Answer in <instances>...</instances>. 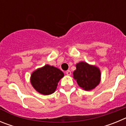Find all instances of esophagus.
I'll return each mask as SVG.
<instances>
[{"label":"esophagus","instance_id":"1","mask_svg":"<svg viewBox=\"0 0 126 126\" xmlns=\"http://www.w3.org/2000/svg\"><path fill=\"white\" fill-rule=\"evenodd\" d=\"M65 73H66L67 75H71V72L69 71V70H67V71H66V72H65Z\"/></svg>","mask_w":126,"mask_h":126}]
</instances>
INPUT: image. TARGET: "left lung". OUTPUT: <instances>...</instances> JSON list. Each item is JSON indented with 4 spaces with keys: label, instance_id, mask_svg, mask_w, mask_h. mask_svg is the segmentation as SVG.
<instances>
[{
    "label": "left lung",
    "instance_id": "1",
    "mask_svg": "<svg viewBox=\"0 0 126 126\" xmlns=\"http://www.w3.org/2000/svg\"><path fill=\"white\" fill-rule=\"evenodd\" d=\"M76 67V69L73 72V78L80 87L86 91H90L98 85L101 78L98 67L85 62H79Z\"/></svg>",
    "mask_w": 126,
    "mask_h": 126
}]
</instances>
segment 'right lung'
I'll list each match as a JSON object with an SVG mask.
<instances>
[{
  "instance_id": "1",
  "label": "right lung",
  "mask_w": 126,
  "mask_h": 126,
  "mask_svg": "<svg viewBox=\"0 0 126 126\" xmlns=\"http://www.w3.org/2000/svg\"><path fill=\"white\" fill-rule=\"evenodd\" d=\"M64 75L60 69L47 64L32 73L31 84L38 93L48 95L55 92L59 81Z\"/></svg>"
}]
</instances>
